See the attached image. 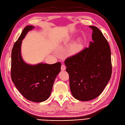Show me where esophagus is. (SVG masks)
Returning a JSON list of instances; mask_svg holds the SVG:
<instances>
[{
	"mask_svg": "<svg viewBox=\"0 0 125 125\" xmlns=\"http://www.w3.org/2000/svg\"><path fill=\"white\" fill-rule=\"evenodd\" d=\"M61 70H62V71H64V70H65V69H66V67H65V66L64 65H63V64H62V66H61Z\"/></svg>",
	"mask_w": 125,
	"mask_h": 125,
	"instance_id": "obj_1",
	"label": "esophagus"
}]
</instances>
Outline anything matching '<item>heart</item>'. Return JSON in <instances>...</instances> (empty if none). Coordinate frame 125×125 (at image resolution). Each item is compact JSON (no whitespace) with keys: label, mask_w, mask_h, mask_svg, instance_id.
<instances>
[{"label":"heart","mask_w":125,"mask_h":125,"mask_svg":"<svg viewBox=\"0 0 125 125\" xmlns=\"http://www.w3.org/2000/svg\"><path fill=\"white\" fill-rule=\"evenodd\" d=\"M81 48H82V46L80 43H76V44L74 45L72 48H71V49L70 50V52L72 54H76V53L79 52V50L81 49Z\"/></svg>","instance_id":"b5f03b06"}]
</instances>
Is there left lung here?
I'll return each mask as SVG.
<instances>
[{
  "mask_svg": "<svg viewBox=\"0 0 125 125\" xmlns=\"http://www.w3.org/2000/svg\"><path fill=\"white\" fill-rule=\"evenodd\" d=\"M89 27L93 31V41L90 42L89 47L64 61L71 94L81 101L91 100L99 96L112 75L109 44L97 27Z\"/></svg>",
  "mask_w": 125,
  "mask_h": 125,
  "instance_id": "8db88e82",
  "label": "left lung"
}]
</instances>
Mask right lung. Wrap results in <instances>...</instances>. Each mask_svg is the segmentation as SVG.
<instances>
[{"instance_id": "add662e5", "label": "right lung", "mask_w": 125, "mask_h": 125, "mask_svg": "<svg viewBox=\"0 0 125 125\" xmlns=\"http://www.w3.org/2000/svg\"><path fill=\"white\" fill-rule=\"evenodd\" d=\"M33 26L25 27L12 50L11 78L21 94L27 100L42 102L48 99L56 76L61 71V63L52 64H27L21 55L22 41Z\"/></svg>"}]
</instances>
